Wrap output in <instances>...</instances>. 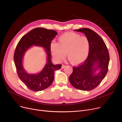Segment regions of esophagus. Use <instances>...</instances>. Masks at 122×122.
Wrapping results in <instances>:
<instances>
[{"mask_svg":"<svg viewBox=\"0 0 122 122\" xmlns=\"http://www.w3.org/2000/svg\"><path fill=\"white\" fill-rule=\"evenodd\" d=\"M65 66H66V65H62V69L64 68Z\"/></svg>","mask_w":122,"mask_h":122,"instance_id":"34e87169","label":"esophagus"}]
</instances>
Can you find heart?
Listing matches in <instances>:
<instances>
[{
    "mask_svg": "<svg viewBox=\"0 0 122 122\" xmlns=\"http://www.w3.org/2000/svg\"><path fill=\"white\" fill-rule=\"evenodd\" d=\"M90 44L88 38L75 33H67L61 35L57 43L50 45L51 53L57 61L64 59L66 53L73 65L84 62L88 55Z\"/></svg>",
    "mask_w": 122,
    "mask_h": 122,
    "instance_id": "1",
    "label": "heart"
}]
</instances>
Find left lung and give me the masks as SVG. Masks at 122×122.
I'll list each match as a JSON object with an SVG mask.
<instances>
[{
	"label": "left lung",
	"instance_id": "obj_1",
	"mask_svg": "<svg viewBox=\"0 0 122 122\" xmlns=\"http://www.w3.org/2000/svg\"><path fill=\"white\" fill-rule=\"evenodd\" d=\"M75 30L86 35L89 40L90 48L86 60L77 66L73 67L69 80L76 89L91 91L99 85L106 75L110 60L109 54L104 41L95 31L86 28ZM99 68L101 72L95 74Z\"/></svg>",
	"mask_w": 122,
	"mask_h": 122
}]
</instances>
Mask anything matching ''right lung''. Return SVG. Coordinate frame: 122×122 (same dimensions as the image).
Here are the masks:
<instances>
[{
  "label": "right lung",
  "mask_w": 122,
  "mask_h": 122,
  "mask_svg": "<svg viewBox=\"0 0 122 122\" xmlns=\"http://www.w3.org/2000/svg\"><path fill=\"white\" fill-rule=\"evenodd\" d=\"M57 35L53 30L37 28L25 35L16 47L14 60L19 78L29 89L34 92L41 91L48 87L54 79V72L61 68L62 65H54L50 60L51 41ZM42 46L47 50L48 63L42 71L36 75L28 74L22 65V59L26 50L31 45Z\"/></svg>",
  "instance_id": "right-lung-1"
}]
</instances>
